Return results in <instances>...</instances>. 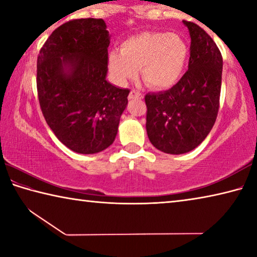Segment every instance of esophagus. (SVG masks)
<instances>
[{
    "label": "esophagus",
    "instance_id": "esophagus-1",
    "mask_svg": "<svg viewBox=\"0 0 257 257\" xmlns=\"http://www.w3.org/2000/svg\"><path fill=\"white\" fill-rule=\"evenodd\" d=\"M143 98V94L141 92H138L137 89H133L129 94V99H142Z\"/></svg>",
    "mask_w": 257,
    "mask_h": 257
}]
</instances>
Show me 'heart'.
Here are the masks:
<instances>
[{"label": "heart", "mask_w": 257, "mask_h": 257, "mask_svg": "<svg viewBox=\"0 0 257 257\" xmlns=\"http://www.w3.org/2000/svg\"><path fill=\"white\" fill-rule=\"evenodd\" d=\"M188 46L177 34L145 32L129 37L121 51L108 53V68L120 84L137 76L153 88H168L176 84L185 70Z\"/></svg>", "instance_id": "heart-1"}]
</instances>
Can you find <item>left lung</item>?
Wrapping results in <instances>:
<instances>
[{
  "label": "left lung",
  "mask_w": 257,
  "mask_h": 257,
  "mask_svg": "<svg viewBox=\"0 0 257 257\" xmlns=\"http://www.w3.org/2000/svg\"><path fill=\"white\" fill-rule=\"evenodd\" d=\"M188 70L170 89L146 94L150 142L168 154L193 151L210 134L220 105L222 55L205 30L191 21Z\"/></svg>",
  "instance_id": "1"
}]
</instances>
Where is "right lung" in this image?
Wrapping results in <instances>:
<instances>
[{
	"instance_id": "right-lung-1",
	"label": "right lung",
	"mask_w": 257,
	"mask_h": 257,
	"mask_svg": "<svg viewBox=\"0 0 257 257\" xmlns=\"http://www.w3.org/2000/svg\"><path fill=\"white\" fill-rule=\"evenodd\" d=\"M110 34L103 19H73L50 35L37 58V94L52 132L68 149L94 154L114 142L129 89L106 80Z\"/></svg>"
}]
</instances>
